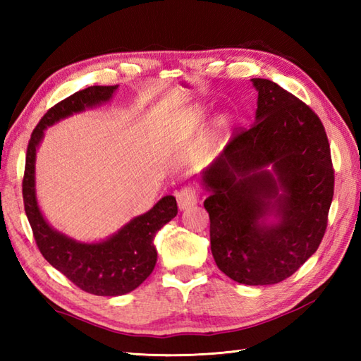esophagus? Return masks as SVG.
<instances>
[{"mask_svg": "<svg viewBox=\"0 0 361 361\" xmlns=\"http://www.w3.org/2000/svg\"><path fill=\"white\" fill-rule=\"evenodd\" d=\"M198 195L192 186H185L176 192V202H178L180 209H189L197 203Z\"/></svg>", "mask_w": 361, "mask_h": 361, "instance_id": "34e87169", "label": "esophagus"}]
</instances>
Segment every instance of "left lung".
<instances>
[{"label": "left lung", "mask_w": 361, "mask_h": 361, "mask_svg": "<svg viewBox=\"0 0 361 361\" xmlns=\"http://www.w3.org/2000/svg\"><path fill=\"white\" fill-rule=\"evenodd\" d=\"M251 80L259 94L256 122L235 128L206 169L203 181L211 195L204 208L220 270L235 282L268 286L290 278L318 250L335 175L318 114L278 83ZM270 164L276 179L264 169ZM270 210L281 220L265 227L259 220Z\"/></svg>", "instance_id": "1"}]
</instances>
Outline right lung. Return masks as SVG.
<instances>
[{"label": "right lung", "mask_w": 361, "mask_h": 361, "mask_svg": "<svg viewBox=\"0 0 361 361\" xmlns=\"http://www.w3.org/2000/svg\"><path fill=\"white\" fill-rule=\"evenodd\" d=\"M116 88L118 85L88 87L68 96L44 113L30 135L21 185L26 216L43 257L74 286L97 296L126 295L149 278L157 264L153 237L178 212L175 197L161 198L149 212L133 219L109 240L79 243L54 231L46 224L37 206L34 164L37 145L46 127L73 113L85 110L87 106L109 101Z\"/></svg>", "instance_id": "add662e5"}]
</instances>
